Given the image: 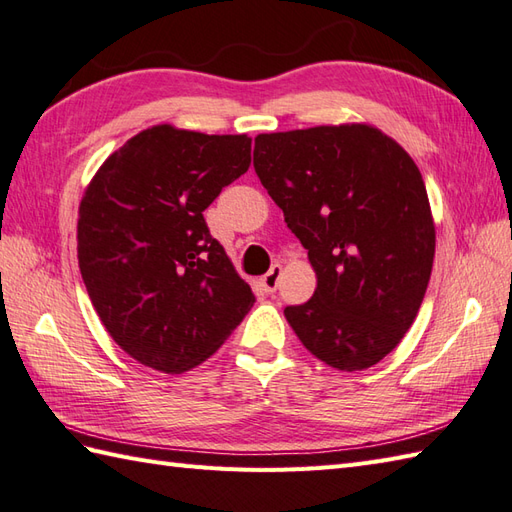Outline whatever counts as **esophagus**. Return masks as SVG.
Listing matches in <instances>:
<instances>
[{"label": "esophagus", "mask_w": 512, "mask_h": 512, "mask_svg": "<svg viewBox=\"0 0 512 512\" xmlns=\"http://www.w3.org/2000/svg\"><path fill=\"white\" fill-rule=\"evenodd\" d=\"M280 274H282V267L280 265H271V269L267 271V274L260 278V285H263L265 293H274L278 289Z\"/></svg>", "instance_id": "esophagus-1"}]
</instances>
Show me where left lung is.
Segmentation results:
<instances>
[{"label": "left lung", "mask_w": 512, "mask_h": 512, "mask_svg": "<svg viewBox=\"0 0 512 512\" xmlns=\"http://www.w3.org/2000/svg\"><path fill=\"white\" fill-rule=\"evenodd\" d=\"M254 170L309 249L317 289L285 309L317 359L366 370L401 342L425 298L436 230L425 181L368 124L263 133Z\"/></svg>", "instance_id": "1"}]
</instances>
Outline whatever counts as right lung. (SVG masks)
Segmentation results:
<instances>
[{"instance_id": "add662e5", "label": "right lung", "mask_w": 512, "mask_h": 512, "mask_svg": "<svg viewBox=\"0 0 512 512\" xmlns=\"http://www.w3.org/2000/svg\"><path fill=\"white\" fill-rule=\"evenodd\" d=\"M247 135L168 124L135 135L100 166L78 217V267L109 335L144 366L179 374L206 361L256 295L203 210L252 162Z\"/></svg>"}]
</instances>
